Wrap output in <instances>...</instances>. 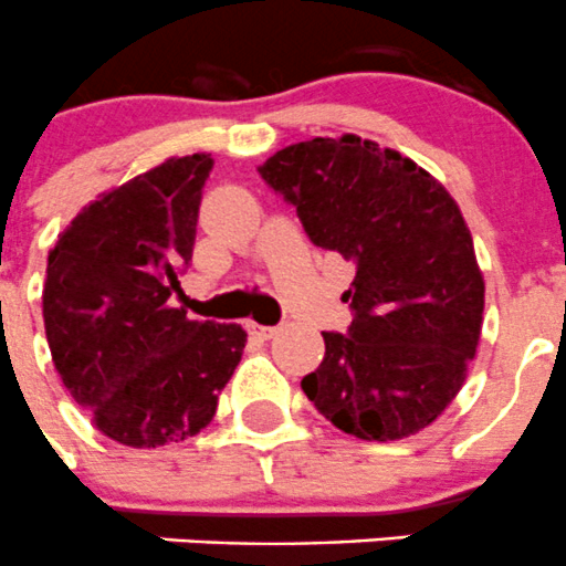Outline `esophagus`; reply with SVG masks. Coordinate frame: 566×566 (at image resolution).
<instances>
[{"instance_id": "1", "label": "esophagus", "mask_w": 566, "mask_h": 566, "mask_svg": "<svg viewBox=\"0 0 566 566\" xmlns=\"http://www.w3.org/2000/svg\"><path fill=\"white\" fill-rule=\"evenodd\" d=\"M249 334L260 339H271L276 334V326H260V323H249Z\"/></svg>"}]
</instances>
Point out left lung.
<instances>
[{
    "instance_id": "8db88e82",
    "label": "left lung",
    "mask_w": 566,
    "mask_h": 566,
    "mask_svg": "<svg viewBox=\"0 0 566 566\" xmlns=\"http://www.w3.org/2000/svg\"><path fill=\"white\" fill-rule=\"evenodd\" d=\"M317 249L356 265L348 334L301 389L359 440L431 426L468 378L484 323V276L459 205L420 166L356 135L312 137L260 166Z\"/></svg>"
}]
</instances>
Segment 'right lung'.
Wrapping results in <instances>:
<instances>
[{"mask_svg":"<svg viewBox=\"0 0 566 566\" xmlns=\"http://www.w3.org/2000/svg\"><path fill=\"white\" fill-rule=\"evenodd\" d=\"M210 155L174 157L87 205L49 251L43 326L71 398L129 448L199 434L245 348L238 323L171 306Z\"/></svg>","mask_w":566,"mask_h":566,"instance_id":"add662e5","label":"right lung"}]
</instances>
